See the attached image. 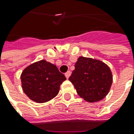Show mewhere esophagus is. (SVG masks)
<instances>
[{"label": "esophagus", "mask_w": 134, "mask_h": 134, "mask_svg": "<svg viewBox=\"0 0 134 134\" xmlns=\"http://www.w3.org/2000/svg\"><path fill=\"white\" fill-rule=\"evenodd\" d=\"M71 74V72L70 71H67V72H66L65 74V77H66V78L68 79V78H69V77H70Z\"/></svg>", "instance_id": "esophagus-1"}]
</instances>
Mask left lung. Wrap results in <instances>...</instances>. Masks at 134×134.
<instances>
[{
    "mask_svg": "<svg viewBox=\"0 0 134 134\" xmlns=\"http://www.w3.org/2000/svg\"><path fill=\"white\" fill-rule=\"evenodd\" d=\"M75 67L69 80L80 97L91 103L105 98L113 83L108 65L98 59L80 57Z\"/></svg>",
    "mask_w": 134,
    "mask_h": 134,
    "instance_id": "left-lung-1",
    "label": "left lung"
}]
</instances>
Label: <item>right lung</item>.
<instances>
[{
    "label": "right lung",
    "instance_id": "obj_1",
    "mask_svg": "<svg viewBox=\"0 0 134 134\" xmlns=\"http://www.w3.org/2000/svg\"><path fill=\"white\" fill-rule=\"evenodd\" d=\"M24 92L36 103H44L56 97L66 80L57 67L46 60L30 65L21 75Z\"/></svg>",
    "mask_w": 134,
    "mask_h": 134
}]
</instances>
